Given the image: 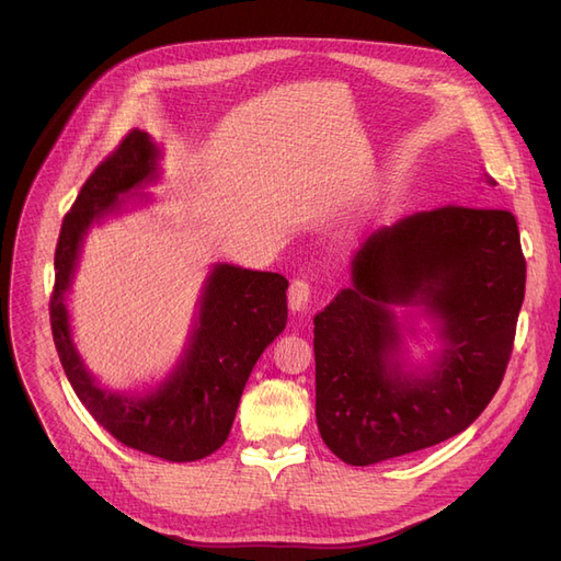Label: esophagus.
Segmentation results:
<instances>
[{"label": "esophagus", "instance_id": "esophagus-1", "mask_svg": "<svg viewBox=\"0 0 561 561\" xmlns=\"http://www.w3.org/2000/svg\"><path fill=\"white\" fill-rule=\"evenodd\" d=\"M287 301H290V311L293 313L307 311L309 304H311V285L304 280V278L293 280L290 293H287Z\"/></svg>", "mask_w": 561, "mask_h": 561}]
</instances>
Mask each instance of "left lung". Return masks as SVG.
I'll return each mask as SVG.
<instances>
[{
    "label": "left lung",
    "instance_id": "left-lung-1",
    "mask_svg": "<svg viewBox=\"0 0 561 561\" xmlns=\"http://www.w3.org/2000/svg\"><path fill=\"white\" fill-rule=\"evenodd\" d=\"M524 283L507 210L447 206L371 233L351 285L313 318L322 443L371 466L463 433L503 381ZM421 317L438 346L416 364L405 344Z\"/></svg>",
    "mask_w": 561,
    "mask_h": 561
}]
</instances>
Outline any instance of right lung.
<instances>
[{"instance_id":"obj_1","label":"right lung","mask_w":561,"mask_h":561,"mask_svg":"<svg viewBox=\"0 0 561 561\" xmlns=\"http://www.w3.org/2000/svg\"><path fill=\"white\" fill-rule=\"evenodd\" d=\"M161 157L149 133L133 130L81 186L56 248L50 330L67 381L100 426L126 447L186 463L210 456L229 437L252 367L285 330L287 280L271 271L213 264L173 369L145 390L100 383L75 344L67 295L91 227L124 213L130 198H142L161 180Z\"/></svg>"}]
</instances>
